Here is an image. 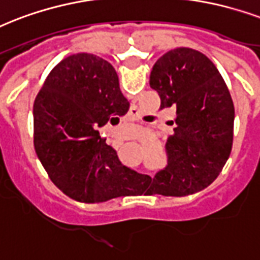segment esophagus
<instances>
[{
	"label": "esophagus",
	"mask_w": 260,
	"mask_h": 260,
	"mask_svg": "<svg viewBox=\"0 0 260 260\" xmlns=\"http://www.w3.org/2000/svg\"><path fill=\"white\" fill-rule=\"evenodd\" d=\"M134 112H135V110H134ZM134 112H131V114H132V117H135V116H136V114H135Z\"/></svg>",
	"instance_id": "esophagus-1"
}]
</instances>
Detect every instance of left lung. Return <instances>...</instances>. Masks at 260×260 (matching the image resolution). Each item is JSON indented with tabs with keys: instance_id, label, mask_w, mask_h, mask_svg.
I'll return each mask as SVG.
<instances>
[{
	"instance_id": "obj_1",
	"label": "left lung",
	"mask_w": 260,
	"mask_h": 260,
	"mask_svg": "<svg viewBox=\"0 0 260 260\" xmlns=\"http://www.w3.org/2000/svg\"><path fill=\"white\" fill-rule=\"evenodd\" d=\"M150 87L161 109H176L174 134L166 140L168 165L138 193L184 196L201 191L217 178L231 155L235 106L215 65L203 53L178 47L152 67Z\"/></svg>"
}]
</instances>
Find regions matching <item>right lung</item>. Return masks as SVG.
Segmentation results:
<instances>
[{"label":"right lung","mask_w":260,"mask_h":260,"mask_svg":"<svg viewBox=\"0 0 260 260\" xmlns=\"http://www.w3.org/2000/svg\"><path fill=\"white\" fill-rule=\"evenodd\" d=\"M129 109L116 69L88 53L51 69L34 102V146L53 183L77 202L129 195L134 170L120 162L99 128Z\"/></svg>","instance_id":"1"}]
</instances>
